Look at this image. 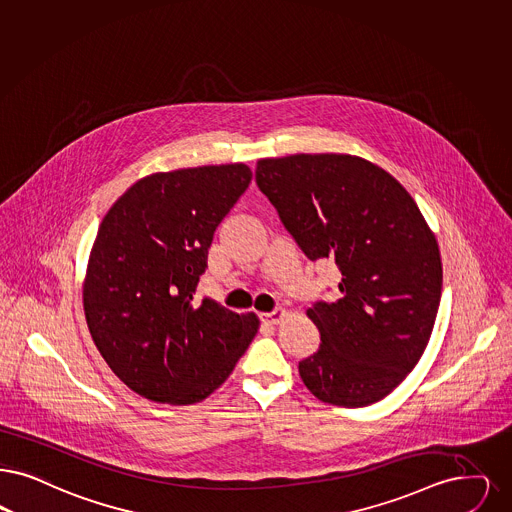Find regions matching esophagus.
Returning <instances> with one entry per match:
<instances>
[{"instance_id": "34e87169", "label": "esophagus", "mask_w": 512, "mask_h": 512, "mask_svg": "<svg viewBox=\"0 0 512 512\" xmlns=\"http://www.w3.org/2000/svg\"><path fill=\"white\" fill-rule=\"evenodd\" d=\"M286 316V310H272V312H265V314H261L259 318H261V322L266 324V326H276L282 318Z\"/></svg>"}]
</instances>
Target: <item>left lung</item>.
Instances as JSON below:
<instances>
[{"label": "left lung", "instance_id": "obj_1", "mask_svg": "<svg viewBox=\"0 0 512 512\" xmlns=\"http://www.w3.org/2000/svg\"><path fill=\"white\" fill-rule=\"evenodd\" d=\"M255 181L308 259L341 272V297L307 310L322 343L299 362L303 383L333 406L379 402L415 368L434 328L442 261L427 221L402 184L358 156L266 158Z\"/></svg>", "mask_w": 512, "mask_h": 512}]
</instances>
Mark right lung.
Returning a JSON list of instances; mask_svg holds the SVG:
<instances>
[{"instance_id": "right-lung-1", "label": "right lung", "mask_w": 512, "mask_h": 512, "mask_svg": "<svg viewBox=\"0 0 512 512\" xmlns=\"http://www.w3.org/2000/svg\"><path fill=\"white\" fill-rule=\"evenodd\" d=\"M249 183L244 164L154 173L99 226L83 284L87 326L120 381L152 402H202L257 333L253 312L196 297L213 234Z\"/></svg>"}]
</instances>
